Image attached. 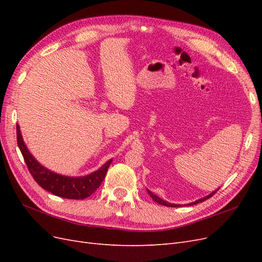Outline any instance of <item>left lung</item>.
I'll list each match as a JSON object with an SVG mask.
<instances>
[{"mask_svg": "<svg viewBox=\"0 0 262 262\" xmlns=\"http://www.w3.org/2000/svg\"><path fill=\"white\" fill-rule=\"evenodd\" d=\"M219 190V189H217ZM216 190V191H217ZM216 191H213L212 193H210L208 196H205V198H202V199H199V200H196V201H194V202H192V203H190V205H193V204H196V203H199V202H203L204 200H207V199H210V198L215 193ZM147 192H148V194L150 195V198H152V199L155 201V202H157L158 204H162V205H165V207H171V208H177V207H180L179 204H171V203H168V202H166V201H164V200H162L161 198H158L157 195H155L154 193H152L149 191V190H147Z\"/></svg>", "mask_w": 262, "mask_h": 262, "instance_id": "1", "label": "left lung"}]
</instances>
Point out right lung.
<instances>
[{"label":"right lung","instance_id":"1","mask_svg":"<svg viewBox=\"0 0 262 262\" xmlns=\"http://www.w3.org/2000/svg\"><path fill=\"white\" fill-rule=\"evenodd\" d=\"M16 133L18 147L24 157V161L27 165V168L35 181L47 191L61 198H66V199L83 200L93 194L99 188L102 180L105 179L107 170L113 162V160L108 161L98 170L84 177L61 176L45 168L28 152L26 145L24 144L19 125L16 126Z\"/></svg>","mask_w":262,"mask_h":262}]
</instances>
